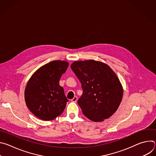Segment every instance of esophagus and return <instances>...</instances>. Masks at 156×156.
Returning a JSON list of instances; mask_svg holds the SVG:
<instances>
[{"label": "esophagus", "mask_w": 156, "mask_h": 156, "mask_svg": "<svg viewBox=\"0 0 156 156\" xmlns=\"http://www.w3.org/2000/svg\"><path fill=\"white\" fill-rule=\"evenodd\" d=\"M77 100H78V98H77L76 96H75L71 101H72V102H76Z\"/></svg>", "instance_id": "esophagus-1"}]
</instances>
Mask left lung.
Here are the masks:
<instances>
[{
  "label": "left lung",
  "instance_id": "1",
  "mask_svg": "<svg viewBox=\"0 0 156 156\" xmlns=\"http://www.w3.org/2000/svg\"><path fill=\"white\" fill-rule=\"evenodd\" d=\"M70 67L81 84L83 94L78 104L83 114L96 122L112 116L123 96L122 86L114 72L93 60L76 61Z\"/></svg>",
  "mask_w": 156,
  "mask_h": 156
}]
</instances>
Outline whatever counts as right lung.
<instances>
[{"label":"right lung","instance_id":"1","mask_svg":"<svg viewBox=\"0 0 156 156\" xmlns=\"http://www.w3.org/2000/svg\"><path fill=\"white\" fill-rule=\"evenodd\" d=\"M69 66L66 61L54 60L39 68L25 88V99L31 112L43 120H52L62 114L69 101L60 79Z\"/></svg>","mask_w":156,"mask_h":156}]
</instances>
